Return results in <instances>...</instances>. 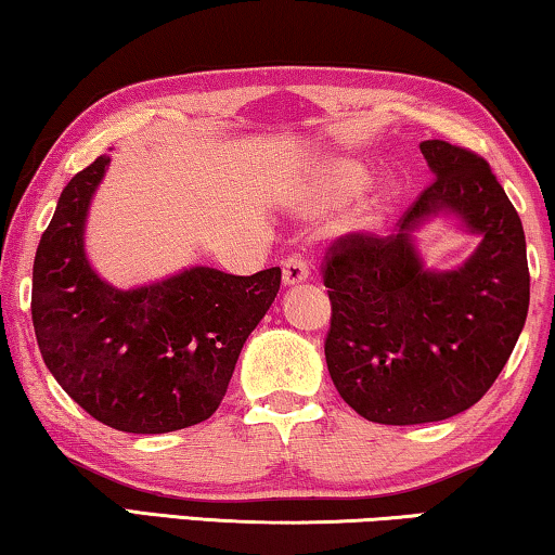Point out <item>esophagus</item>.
Instances as JSON below:
<instances>
[{
  "label": "esophagus",
  "mask_w": 555,
  "mask_h": 555,
  "mask_svg": "<svg viewBox=\"0 0 555 555\" xmlns=\"http://www.w3.org/2000/svg\"><path fill=\"white\" fill-rule=\"evenodd\" d=\"M310 275L308 262H305L302 255H291V258L283 260V283L285 285H297L305 283Z\"/></svg>",
  "instance_id": "esophagus-1"
}]
</instances>
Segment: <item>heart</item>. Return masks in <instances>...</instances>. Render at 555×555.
<instances>
[{
    "label": "heart",
    "instance_id": "heart-1",
    "mask_svg": "<svg viewBox=\"0 0 555 555\" xmlns=\"http://www.w3.org/2000/svg\"><path fill=\"white\" fill-rule=\"evenodd\" d=\"M371 175H367L360 165L352 163H331L318 172V180L312 182L308 192V207H327L345 203V199L356 197L360 190L365 188ZM385 212V203H375L371 212L363 218V228H375L380 224Z\"/></svg>",
    "mask_w": 555,
    "mask_h": 555
}]
</instances>
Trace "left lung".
Masks as SVG:
<instances>
[{
    "instance_id": "1",
    "label": "left lung",
    "mask_w": 555,
    "mask_h": 555,
    "mask_svg": "<svg viewBox=\"0 0 555 555\" xmlns=\"http://www.w3.org/2000/svg\"><path fill=\"white\" fill-rule=\"evenodd\" d=\"M421 152L436 180L396 235H345L323 268L327 371L352 411L383 425L436 423L476 405L508 363L531 300L524 224L486 159L443 140ZM443 211L481 245L461 269L430 271L412 232Z\"/></svg>"
}]
</instances>
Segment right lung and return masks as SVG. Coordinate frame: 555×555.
<instances>
[{"label": "right lung", "mask_w": 555, "mask_h": 555, "mask_svg": "<svg viewBox=\"0 0 555 555\" xmlns=\"http://www.w3.org/2000/svg\"><path fill=\"white\" fill-rule=\"evenodd\" d=\"M100 155L62 190L31 270L39 352L64 392L125 433L190 428L218 411L240 350L280 291V268L250 278L190 268L117 291L92 270L85 222L107 172Z\"/></svg>", "instance_id": "add662e5"}]
</instances>
